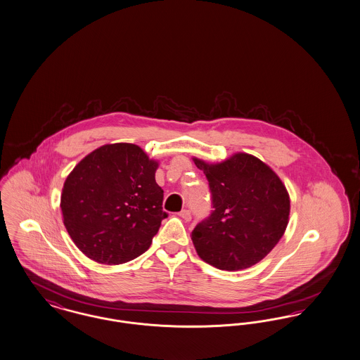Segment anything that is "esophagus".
Wrapping results in <instances>:
<instances>
[{"label": "esophagus", "mask_w": 360, "mask_h": 360, "mask_svg": "<svg viewBox=\"0 0 360 360\" xmlns=\"http://www.w3.org/2000/svg\"><path fill=\"white\" fill-rule=\"evenodd\" d=\"M179 215L184 219V221H191V211L189 210H181L179 212Z\"/></svg>", "instance_id": "1"}]
</instances>
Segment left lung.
<instances>
[{
    "label": "left lung",
    "mask_w": 360,
    "mask_h": 360,
    "mask_svg": "<svg viewBox=\"0 0 360 360\" xmlns=\"http://www.w3.org/2000/svg\"><path fill=\"white\" fill-rule=\"evenodd\" d=\"M193 162L207 177L214 208L191 234L199 257L224 271L257 264L279 243L288 224L290 196L282 180L246 153L218 164L199 158Z\"/></svg>",
    "instance_id": "1"
}]
</instances>
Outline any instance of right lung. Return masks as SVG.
Masks as SVG:
<instances>
[{
    "label": "right lung",
    "instance_id": "1",
    "mask_svg": "<svg viewBox=\"0 0 360 360\" xmlns=\"http://www.w3.org/2000/svg\"><path fill=\"white\" fill-rule=\"evenodd\" d=\"M158 162L134 143H110L84 157L65 180L63 224L77 248L101 264L145 253L168 217L155 183Z\"/></svg>",
    "mask_w": 360,
    "mask_h": 360
}]
</instances>
